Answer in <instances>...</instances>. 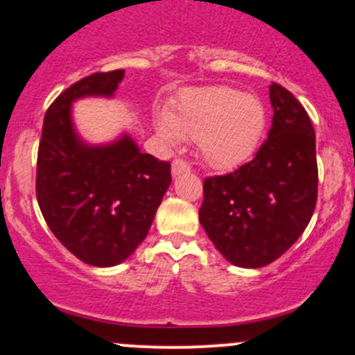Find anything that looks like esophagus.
I'll use <instances>...</instances> for the list:
<instances>
[{
	"label": "esophagus",
	"mask_w": 355,
	"mask_h": 355,
	"mask_svg": "<svg viewBox=\"0 0 355 355\" xmlns=\"http://www.w3.org/2000/svg\"><path fill=\"white\" fill-rule=\"evenodd\" d=\"M189 172H190V166L185 160H182V158H177V160H173V164H172V175H173V177H178V175L189 173Z\"/></svg>",
	"instance_id": "1"
}]
</instances>
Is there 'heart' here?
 Segmentation results:
<instances>
[{
    "mask_svg": "<svg viewBox=\"0 0 355 355\" xmlns=\"http://www.w3.org/2000/svg\"><path fill=\"white\" fill-rule=\"evenodd\" d=\"M267 123L262 100L232 87L190 89L157 128L168 145L198 140L205 164L215 170L237 168L259 146Z\"/></svg>",
    "mask_w": 355,
    "mask_h": 355,
    "instance_id": "obj_1",
    "label": "heart"
}]
</instances>
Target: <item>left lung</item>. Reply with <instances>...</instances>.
Returning <instances> with one entry per match:
<instances>
[{
    "label": "left lung",
    "instance_id": "obj_1",
    "mask_svg": "<svg viewBox=\"0 0 355 355\" xmlns=\"http://www.w3.org/2000/svg\"><path fill=\"white\" fill-rule=\"evenodd\" d=\"M268 138L254 160L203 180L202 227L237 267H266L285 254L311 222L317 202L315 133L288 89L272 83Z\"/></svg>",
    "mask_w": 355,
    "mask_h": 355
}]
</instances>
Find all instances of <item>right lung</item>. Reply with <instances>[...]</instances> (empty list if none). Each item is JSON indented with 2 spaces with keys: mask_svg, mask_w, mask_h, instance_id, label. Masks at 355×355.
<instances>
[{
  "mask_svg": "<svg viewBox=\"0 0 355 355\" xmlns=\"http://www.w3.org/2000/svg\"><path fill=\"white\" fill-rule=\"evenodd\" d=\"M125 70L93 73L48 108L36 165V198L48 227L81 262L113 267L144 242L172 182L168 162L141 153L128 135L88 145L76 133L71 103L113 96Z\"/></svg>",
  "mask_w": 355,
  "mask_h": 355,
  "instance_id": "1",
  "label": "right lung"
}]
</instances>
